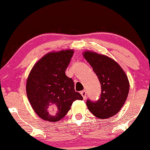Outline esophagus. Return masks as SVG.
<instances>
[{
    "label": "esophagus",
    "mask_w": 150,
    "mask_h": 150,
    "mask_svg": "<svg viewBox=\"0 0 150 150\" xmlns=\"http://www.w3.org/2000/svg\"><path fill=\"white\" fill-rule=\"evenodd\" d=\"M81 95H82L83 97V99H86V91L85 90L82 91H81Z\"/></svg>",
    "instance_id": "34e87169"
}]
</instances>
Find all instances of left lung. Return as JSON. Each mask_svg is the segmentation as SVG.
I'll return each mask as SVG.
<instances>
[{"instance_id": "obj_1", "label": "left lung", "mask_w": 150, "mask_h": 150, "mask_svg": "<svg viewBox=\"0 0 150 150\" xmlns=\"http://www.w3.org/2000/svg\"><path fill=\"white\" fill-rule=\"evenodd\" d=\"M83 56L97 75L102 88L101 96L96 102L87 100L91 112L100 119L115 115L125 104L129 92V81L122 67L107 56L86 51Z\"/></svg>"}]
</instances>
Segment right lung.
<instances>
[{
    "mask_svg": "<svg viewBox=\"0 0 150 150\" xmlns=\"http://www.w3.org/2000/svg\"><path fill=\"white\" fill-rule=\"evenodd\" d=\"M74 51H52L43 56L32 68L26 83L28 100L43 120L57 122L66 115L75 100H83L75 91L72 78L65 75Z\"/></svg>",
    "mask_w": 150,
    "mask_h": 150,
    "instance_id": "1",
    "label": "right lung"
}]
</instances>
